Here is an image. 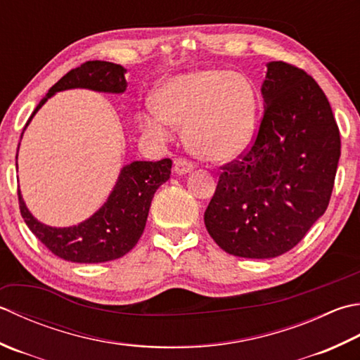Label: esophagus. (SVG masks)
I'll use <instances>...</instances> for the list:
<instances>
[{
  "instance_id": "1",
  "label": "esophagus",
  "mask_w": 360,
  "mask_h": 360,
  "mask_svg": "<svg viewBox=\"0 0 360 360\" xmlns=\"http://www.w3.org/2000/svg\"><path fill=\"white\" fill-rule=\"evenodd\" d=\"M173 168H174V173L176 174H188L190 172H193V164L190 160H187V159H176L174 160V165H173Z\"/></svg>"
}]
</instances>
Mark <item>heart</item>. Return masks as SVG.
I'll use <instances>...</instances> for the list:
<instances>
[{"instance_id":"obj_1","label":"heart","mask_w":360,"mask_h":360,"mask_svg":"<svg viewBox=\"0 0 360 360\" xmlns=\"http://www.w3.org/2000/svg\"><path fill=\"white\" fill-rule=\"evenodd\" d=\"M259 100L248 77L226 70H198L165 81L154 104L140 112L139 124L153 142L173 137L186 126L187 145L206 160L226 162L252 143Z\"/></svg>"}]
</instances>
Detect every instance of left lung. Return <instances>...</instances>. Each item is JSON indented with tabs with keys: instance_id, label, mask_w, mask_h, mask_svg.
I'll list each match as a JSON object with an SVG mask.
<instances>
[{
	"instance_id": "8db88e82",
	"label": "left lung",
	"mask_w": 360,
	"mask_h": 360,
	"mask_svg": "<svg viewBox=\"0 0 360 360\" xmlns=\"http://www.w3.org/2000/svg\"><path fill=\"white\" fill-rule=\"evenodd\" d=\"M264 117L240 160L223 167L204 212L232 256L270 259L292 250L325 214L340 159V132L319 84L274 60L262 82Z\"/></svg>"
}]
</instances>
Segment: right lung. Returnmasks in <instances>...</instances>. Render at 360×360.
I'll list each match as a JSON object with an SVG mask.
<instances>
[{
  "label": "right lung",
  "instance_id": "add662e5",
  "mask_svg": "<svg viewBox=\"0 0 360 360\" xmlns=\"http://www.w3.org/2000/svg\"><path fill=\"white\" fill-rule=\"evenodd\" d=\"M124 73L126 70L122 65L104 60H89L73 68L48 90L27 120L23 132L41 105L58 91L89 89L103 94H123L128 87ZM170 159L158 162L134 160L132 164L124 165L103 206L87 220L75 226L53 228L39 221L26 207L18 190L20 212L32 234L54 256L76 264L109 262L123 257L136 246L143 234L153 196L164 182L170 179Z\"/></svg>",
  "mask_w": 360,
  "mask_h": 360
}]
</instances>
